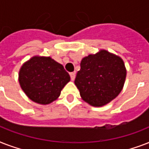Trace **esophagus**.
Masks as SVG:
<instances>
[{
    "label": "esophagus",
    "mask_w": 149,
    "mask_h": 149,
    "mask_svg": "<svg viewBox=\"0 0 149 149\" xmlns=\"http://www.w3.org/2000/svg\"><path fill=\"white\" fill-rule=\"evenodd\" d=\"M70 78H71V80H74L75 79V77H76V73L75 72H70Z\"/></svg>",
    "instance_id": "34e87169"
}]
</instances>
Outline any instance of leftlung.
Masks as SVG:
<instances>
[{
	"label": "left lung",
	"mask_w": 149,
	"mask_h": 149,
	"mask_svg": "<svg viewBox=\"0 0 149 149\" xmlns=\"http://www.w3.org/2000/svg\"><path fill=\"white\" fill-rule=\"evenodd\" d=\"M125 77L126 69L122 59L101 50L82 59L74 83L84 101L93 107H101L120 93Z\"/></svg>",
	"instance_id": "left-lung-1"
}]
</instances>
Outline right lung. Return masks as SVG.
Returning <instances> with one entry per match:
<instances>
[{"label":"right lung","instance_id":"1","mask_svg":"<svg viewBox=\"0 0 149 149\" xmlns=\"http://www.w3.org/2000/svg\"><path fill=\"white\" fill-rule=\"evenodd\" d=\"M19 83L31 100L48 104L59 97L61 91L70 80L69 73L50 57L34 56L22 65Z\"/></svg>","mask_w":149,"mask_h":149}]
</instances>
